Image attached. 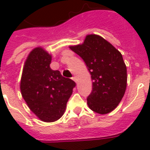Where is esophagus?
Instances as JSON below:
<instances>
[{
	"label": "esophagus",
	"mask_w": 150,
	"mask_h": 150,
	"mask_svg": "<svg viewBox=\"0 0 150 150\" xmlns=\"http://www.w3.org/2000/svg\"><path fill=\"white\" fill-rule=\"evenodd\" d=\"M71 79H72L73 81H75V82H76V81H77V79H76V77H75V76H73V77L71 78Z\"/></svg>",
	"instance_id": "34e87169"
}]
</instances>
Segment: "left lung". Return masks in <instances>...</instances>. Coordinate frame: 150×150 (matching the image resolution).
Masks as SVG:
<instances>
[{
    "mask_svg": "<svg viewBox=\"0 0 150 150\" xmlns=\"http://www.w3.org/2000/svg\"><path fill=\"white\" fill-rule=\"evenodd\" d=\"M85 61L93 79L88 106L100 114L114 110L123 98L127 86V68L122 55L97 35H88L81 45L70 47Z\"/></svg>",
    "mask_w": 150,
    "mask_h": 150,
    "instance_id": "left-lung-1",
    "label": "left lung"
}]
</instances>
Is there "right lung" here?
<instances>
[{
  "label": "right lung",
  "mask_w": 150,
  "mask_h": 150,
  "mask_svg": "<svg viewBox=\"0 0 150 150\" xmlns=\"http://www.w3.org/2000/svg\"><path fill=\"white\" fill-rule=\"evenodd\" d=\"M51 56L43 48L30 52L22 71L20 89L28 107L39 118L54 122L64 113L75 82L50 67Z\"/></svg>",
  "instance_id": "right-lung-1"
}]
</instances>
